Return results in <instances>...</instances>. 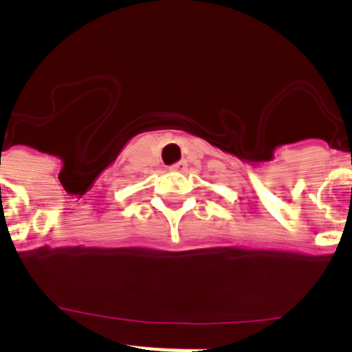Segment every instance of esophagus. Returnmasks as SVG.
I'll list each match as a JSON object with an SVG mask.
<instances>
[{
	"instance_id": "obj_1",
	"label": "esophagus",
	"mask_w": 352,
	"mask_h": 352,
	"mask_svg": "<svg viewBox=\"0 0 352 352\" xmlns=\"http://www.w3.org/2000/svg\"><path fill=\"white\" fill-rule=\"evenodd\" d=\"M170 170H176V173H183V170H186V162L185 160L176 162V164H173V166H170Z\"/></svg>"
}]
</instances>
